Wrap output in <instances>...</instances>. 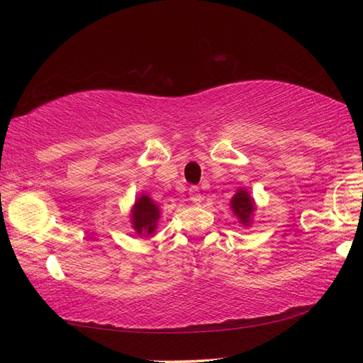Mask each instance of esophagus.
Listing matches in <instances>:
<instances>
[{
	"mask_svg": "<svg viewBox=\"0 0 363 363\" xmlns=\"http://www.w3.org/2000/svg\"><path fill=\"white\" fill-rule=\"evenodd\" d=\"M189 195H190V200L194 201V203H200L201 201V194H200V189L196 186H192L189 189Z\"/></svg>",
	"mask_w": 363,
	"mask_h": 363,
	"instance_id": "obj_1",
	"label": "esophagus"
}]
</instances>
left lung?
Masks as SVG:
<instances>
[{
    "label": "left lung",
    "mask_w": 363,
    "mask_h": 363,
    "mask_svg": "<svg viewBox=\"0 0 363 363\" xmlns=\"http://www.w3.org/2000/svg\"><path fill=\"white\" fill-rule=\"evenodd\" d=\"M232 210L237 214V218L240 219V223L248 224L251 213L255 211V203L250 199V195L245 190H238L235 196L232 199Z\"/></svg>",
    "instance_id": "obj_1"
}]
</instances>
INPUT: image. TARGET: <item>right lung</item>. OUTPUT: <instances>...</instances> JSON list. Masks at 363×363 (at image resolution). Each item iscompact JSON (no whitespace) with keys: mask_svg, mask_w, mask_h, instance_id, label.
Masks as SVG:
<instances>
[{"mask_svg":"<svg viewBox=\"0 0 363 363\" xmlns=\"http://www.w3.org/2000/svg\"><path fill=\"white\" fill-rule=\"evenodd\" d=\"M160 218L158 206L147 195L138 199L133 210V225L138 233H153Z\"/></svg>","mask_w":363,"mask_h":363,"instance_id":"obj_1","label":"right lung"}]
</instances>
